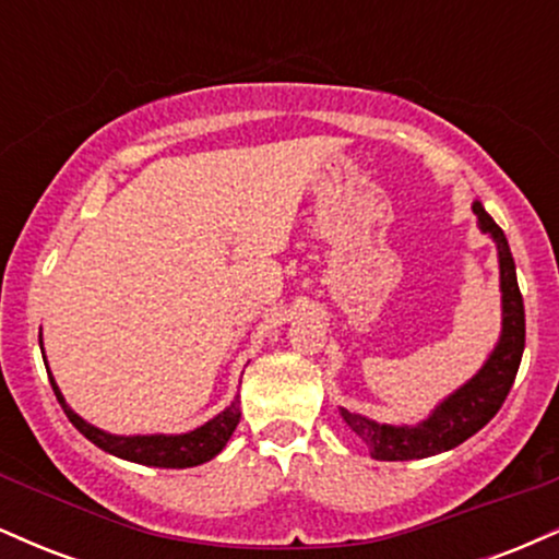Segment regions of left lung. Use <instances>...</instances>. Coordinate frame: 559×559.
I'll return each mask as SVG.
<instances>
[{
    "label": "left lung",
    "instance_id": "8db88e82",
    "mask_svg": "<svg viewBox=\"0 0 559 559\" xmlns=\"http://www.w3.org/2000/svg\"><path fill=\"white\" fill-rule=\"evenodd\" d=\"M473 213L478 217L480 234H486L497 243L499 292H502L499 342L493 344L491 355L480 365L478 373L444 396L431 409V415L415 426H391V423H378L360 413L338 407L342 420L368 444L373 460H389V463H394V460H423L460 447L499 413L507 394H510L512 381H515L518 368H521L525 310L521 288H518L515 260H512L504 230L493 223V217L486 213L478 199L473 202Z\"/></svg>",
    "mask_w": 559,
    "mask_h": 559
}]
</instances>
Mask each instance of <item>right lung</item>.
I'll return each instance as SVG.
<instances>
[{"instance_id": "right-lung-1", "label": "right lung", "mask_w": 559, "mask_h": 559, "mask_svg": "<svg viewBox=\"0 0 559 559\" xmlns=\"http://www.w3.org/2000/svg\"><path fill=\"white\" fill-rule=\"evenodd\" d=\"M38 344H41V355H44L41 338H38ZM44 365H47V373H49V362L44 360ZM49 383H52L57 402H60L62 409H66L68 420L73 423V426L79 428L92 444L115 454V457L128 460V463H139L150 467H194V465L210 463V460H213L215 454H221L223 447L228 444L230 433L236 431V426H239V418H241V400L239 394H236L234 402H230L223 413H217L213 420H207L204 426L194 428V431L120 436V433L102 431V428H96L92 423L83 420L79 413H73V409L68 407L60 386L55 383L52 373H49Z\"/></svg>"}]
</instances>
